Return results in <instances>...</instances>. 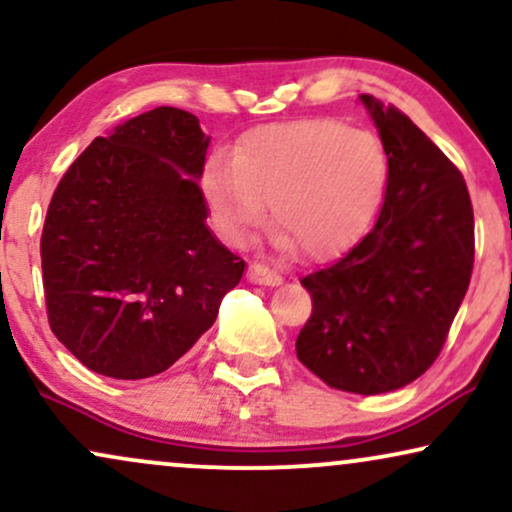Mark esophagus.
<instances>
[{
  "instance_id": "1",
  "label": "esophagus",
  "mask_w": 512,
  "mask_h": 512,
  "mask_svg": "<svg viewBox=\"0 0 512 512\" xmlns=\"http://www.w3.org/2000/svg\"><path fill=\"white\" fill-rule=\"evenodd\" d=\"M248 276H250L252 283H260V286H279V283H281L279 274H274L272 269L264 267V264H257V262L250 264Z\"/></svg>"
}]
</instances>
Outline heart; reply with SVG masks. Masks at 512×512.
Wrapping results in <instances>:
<instances>
[{
  "mask_svg": "<svg viewBox=\"0 0 512 512\" xmlns=\"http://www.w3.org/2000/svg\"><path fill=\"white\" fill-rule=\"evenodd\" d=\"M389 181V159L374 133L315 119L250 131L233 155L212 152L202 190L229 243H243L264 219L274 245H298L312 260L343 252L365 233Z\"/></svg>",
  "mask_w": 512,
  "mask_h": 512,
  "instance_id": "b5f03b06",
  "label": "heart"
}]
</instances>
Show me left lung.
<instances>
[{
  "label": "left lung",
  "instance_id": "1",
  "mask_svg": "<svg viewBox=\"0 0 512 512\" xmlns=\"http://www.w3.org/2000/svg\"><path fill=\"white\" fill-rule=\"evenodd\" d=\"M360 102L389 159L374 229L346 257L307 274L312 315L298 360L331 389L389 393L439 357L474 264V214L463 174L396 107Z\"/></svg>",
  "mask_w": 512,
  "mask_h": 512
}]
</instances>
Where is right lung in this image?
Here are the masks:
<instances>
[{
    "mask_svg": "<svg viewBox=\"0 0 512 512\" xmlns=\"http://www.w3.org/2000/svg\"><path fill=\"white\" fill-rule=\"evenodd\" d=\"M209 138L157 107L95 138L69 166L42 229L54 336L92 372L147 379L186 355L245 262L207 226Z\"/></svg>",
    "mask_w": 512,
    "mask_h": 512,
    "instance_id": "obj_1",
    "label": "right lung"
}]
</instances>
